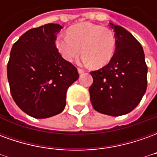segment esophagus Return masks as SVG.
I'll use <instances>...</instances> for the list:
<instances>
[{
  "instance_id": "obj_1",
  "label": "esophagus",
  "mask_w": 157,
  "mask_h": 157,
  "mask_svg": "<svg viewBox=\"0 0 157 157\" xmlns=\"http://www.w3.org/2000/svg\"><path fill=\"white\" fill-rule=\"evenodd\" d=\"M77 71H78L79 74H82V73H84V70H82V69H78Z\"/></svg>"
}]
</instances>
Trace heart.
Instances as JSON below:
<instances>
[{
    "instance_id": "b5f03b06",
    "label": "heart",
    "mask_w": 157,
    "mask_h": 157,
    "mask_svg": "<svg viewBox=\"0 0 157 157\" xmlns=\"http://www.w3.org/2000/svg\"><path fill=\"white\" fill-rule=\"evenodd\" d=\"M55 46L66 61H73L82 52L84 64L100 68L112 59L116 43L114 34L109 28L82 22L72 26L66 36H57Z\"/></svg>"
}]
</instances>
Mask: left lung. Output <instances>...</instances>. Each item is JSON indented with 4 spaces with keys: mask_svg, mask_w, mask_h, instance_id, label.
<instances>
[{
    "mask_svg": "<svg viewBox=\"0 0 157 157\" xmlns=\"http://www.w3.org/2000/svg\"><path fill=\"white\" fill-rule=\"evenodd\" d=\"M114 31L115 52L108 65L91 72L89 88L96 111L110 116L127 114L136 108L147 87V66L141 44L123 27L109 22Z\"/></svg>",
    "mask_w": 157,
    "mask_h": 157,
    "instance_id": "obj_1",
    "label": "left lung"
}]
</instances>
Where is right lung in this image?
<instances>
[{
	"mask_svg": "<svg viewBox=\"0 0 157 157\" xmlns=\"http://www.w3.org/2000/svg\"><path fill=\"white\" fill-rule=\"evenodd\" d=\"M62 29L48 23L30 29L11 50L7 64L11 94L16 104L33 118L60 113L67 89L79 78L77 69L62 58L55 46Z\"/></svg>",
	"mask_w": 157,
	"mask_h": 157,
	"instance_id": "add662e5",
	"label": "right lung"
}]
</instances>
